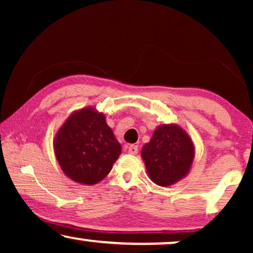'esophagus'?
Masks as SVG:
<instances>
[{"label":"esophagus","instance_id":"1","mask_svg":"<svg viewBox=\"0 0 253 253\" xmlns=\"http://www.w3.org/2000/svg\"><path fill=\"white\" fill-rule=\"evenodd\" d=\"M127 153L129 154H137L138 153V146L136 145H130V146H127Z\"/></svg>","mask_w":253,"mask_h":253}]
</instances>
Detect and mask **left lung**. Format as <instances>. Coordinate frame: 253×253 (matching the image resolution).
<instances>
[{
	"label": "left lung",
	"instance_id": "8db88e82",
	"mask_svg": "<svg viewBox=\"0 0 253 253\" xmlns=\"http://www.w3.org/2000/svg\"><path fill=\"white\" fill-rule=\"evenodd\" d=\"M141 158L152 182L170 186L190 172L195 145L190 134L177 124H160L141 148Z\"/></svg>",
	"mask_w": 253,
	"mask_h": 253
}]
</instances>
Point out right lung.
<instances>
[{"label":"right lung","instance_id":"add662e5","mask_svg":"<svg viewBox=\"0 0 253 253\" xmlns=\"http://www.w3.org/2000/svg\"><path fill=\"white\" fill-rule=\"evenodd\" d=\"M53 146L64 174L84 185L102 181L122 152L105 114L91 106L76 110L64 121Z\"/></svg>","mask_w":253,"mask_h":253}]
</instances>
